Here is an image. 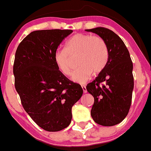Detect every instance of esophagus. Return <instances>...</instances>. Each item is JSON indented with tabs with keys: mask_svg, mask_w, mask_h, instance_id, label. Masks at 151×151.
<instances>
[{
	"mask_svg": "<svg viewBox=\"0 0 151 151\" xmlns=\"http://www.w3.org/2000/svg\"><path fill=\"white\" fill-rule=\"evenodd\" d=\"M81 87H82V89H83V93H86V92H87V90H86V86H82Z\"/></svg>",
	"mask_w": 151,
	"mask_h": 151,
	"instance_id": "1",
	"label": "esophagus"
}]
</instances>
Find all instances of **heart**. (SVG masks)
Wrapping results in <instances>:
<instances>
[{
  "instance_id": "obj_1",
  "label": "heart",
  "mask_w": 151,
  "mask_h": 151,
  "mask_svg": "<svg viewBox=\"0 0 151 151\" xmlns=\"http://www.w3.org/2000/svg\"><path fill=\"white\" fill-rule=\"evenodd\" d=\"M109 50L101 37L92 34H76L67 41L65 49L56 51L53 59L62 74L70 76L73 71L72 59L77 57L79 68L73 75L76 83L83 84L95 75L102 72L109 60Z\"/></svg>"
}]
</instances>
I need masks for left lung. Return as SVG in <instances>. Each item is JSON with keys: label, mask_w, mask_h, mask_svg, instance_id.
I'll return each instance as SVG.
<instances>
[{"label": "left lung", "mask_w": 151, "mask_h": 151, "mask_svg": "<svg viewBox=\"0 0 151 151\" xmlns=\"http://www.w3.org/2000/svg\"><path fill=\"white\" fill-rule=\"evenodd\" d=\"M86 31L95 33L105 41L109 60L104 70L86 89L94 97L91 116L104 126L121 123L129 111L134 89L133 63L126 45L111 30L98 27Z\"/></svg>", "instance_id": "1"}]
</instances>
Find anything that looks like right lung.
Segmentation results:
<instances>
[{
    "mask_svg": "<svg viewBox=\"0 0 151 151\" xmlns=\"http://www.w3.org/2000/svg\"><path fill=\"white\" fill-rule=\"evenodd\" d=\"M72 30H40L30 33L15 53L14 86L25 111L40 128L59 131L72 120V107L82 96L80 84L59 71L53 56Z\"/></svg>",
    "mask_w": 151,
    "mask_h": 151,
    "instance_id": "add662e5",
    "label": "right lung"
}]
</instances>
